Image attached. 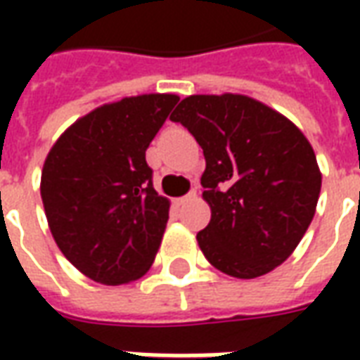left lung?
<instances>
[{
  "label": "left lung",
  "instance_id": "8db88e82",
  "mask_svg": "<svg viewBox=\"0 0 360 360\" xmlns=\"http://www.w3.org/2000/svg\"><path fill=\"white\" fill-rule=\"evenodd\" d=\"M179 98L142 94L79 119L44 162L48 226L63 257L92 281L123 285L154 262L169 219L158 195L146 148Z\"/></svg>",
  "mask_w": 360,
  "mask_h": 360
}]
</instances>
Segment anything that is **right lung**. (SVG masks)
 I'll use <instances>...</instances> for the list:
<instances>
[{"label":"right lung","mask_w":360,"mask_h":360,"mask_svg":"<svg viewBox=\"0 0 360 360\" xmlns=\"http://www.w3.org/2000/svg\"><path fill=\"white\" fill-rule=\"evenodd\" d=\"M172 121L204 152L200 177L210 224L196 241L231 278L283 264L314 218L322 177L307 139L279 113L237 94L188 96Z\"/></svg>","instance_id":"right-lung-1"}]
</instances>
